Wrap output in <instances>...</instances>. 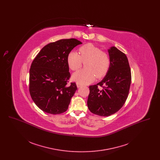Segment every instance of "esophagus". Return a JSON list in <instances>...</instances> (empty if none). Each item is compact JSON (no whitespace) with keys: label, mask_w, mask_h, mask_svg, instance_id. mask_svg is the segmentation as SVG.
I'll list each match as a JSON object with an SVG mask.
<instances>
[{"label":"esophagus","mask_w":160,"mask_h":160,"mask_svg":"<svg viewBox=\"0 0 160 160\" xmlns=\"http://www.w3.org/2000/svg\"><path fill=\"white\" fill-rule=\"evenodd\" d=\"M77 88H80V87L82 86V84H80V83H77Z\"/></svg>","instance_id":"esophagus-1"}]
</instances>
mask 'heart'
Instances as JSON below:
<instances>
[{
    "label": "heart",
    "instance_id": "1",
    "mask_svg": "<svg viewBox=\"0 0 160 160\" xmlns=\"http://www.w3.org/2000/svg\"><path fill=\"white\" fill-rule=\"evenodd\" d=\"M79 53L71 52L67 57L69 67L72 71L80 68L82 62H86V69L72 74L73 80L81 84H87L94 81L96 76L101 78L106 74L110 65V57L106 52L101 51L98 47L89 43L79 48Z\"/></svg>",
    "mask_w": 160,
    "mask_h": 160
}]
</instances>
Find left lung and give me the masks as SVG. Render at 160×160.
<instances>
[{
	"instance_id": "1",
	"label": "left lung",
	"mask_w": 160,
	"mask_h": 160,
	"mask_svg": "<svg viewBox=\"0 0 160 160\" xmlns=\"http://www.w3.org/2000/svg\"><path fill=\"white\" fill-rule=\"evenodd\" d=\"M107 52L110 60L109 69L99 83L89 86L87 102L92 113L101 116L114 114L122 108L127 99L131 82L127 56L114 46ZM102 85L105 86L101 89L99 86Z\"/></svg>"
}]
</instances>
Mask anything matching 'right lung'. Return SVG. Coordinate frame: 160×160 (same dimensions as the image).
<instances>
[{"label":"right lung","instance_id":"obj_1","mask_svg":"<svg viewBox=\"0 0 160 160\" xmlns=\"http://www.w3.org/2000/svg\"><path fill=\"white\" fill-rule=\"evenodd\" d=\"M75 38L60 39L44 46L32 62L29 71L32 99L42 111L61 114L68 110L77 89L76 83L68 84L70 77L67 57L77 46Z\"/></svg>","mask_w":160,"mask_h":160}]
</instances>
